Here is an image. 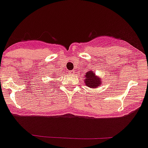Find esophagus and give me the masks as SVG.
<instances>
[{
  "instance_id": "34e87169",
  "label": "esophagus",
  "mask_w": 148,
  "mask_h": 148,
  "mask_svg": "<svg viewBox=\"0 0 148 148\" xmlns=\"http://www.w3.org/2000/svg\"><path fill=\"white\" fill-rule=\"evenodd\" d=\"M74 73H75V72H74V71H70V74H74Z\"/></svg>"
}]
</instances>
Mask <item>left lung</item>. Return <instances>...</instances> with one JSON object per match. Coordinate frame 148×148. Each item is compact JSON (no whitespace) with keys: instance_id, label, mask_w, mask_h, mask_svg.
<instances>
[{"instance_id":"obj_1","label":"left lung","mask_w":148,"mask_h":148,"mask_svg":"<svg viewBox=\"0 0 148 148\" xmlns=\"http://www.w3.org/2000/svg\"><path fill=\"white\" fill-rule=\"evenodd\" d=\"M84 78H85V79L84 80V83L87 87H90V88L95 89L101 85L102 84V79L96 75L95 73L90 70L86 73Z\"/></svg>"}]
</instances>
